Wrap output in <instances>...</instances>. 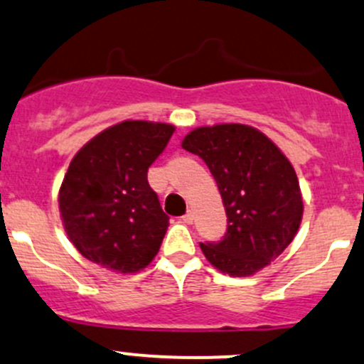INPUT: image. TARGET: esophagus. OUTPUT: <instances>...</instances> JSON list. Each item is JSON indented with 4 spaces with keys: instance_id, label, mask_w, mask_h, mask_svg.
Listing matches in <instances>:
<instances>
[{
    "instance_id": "obj_1",
    "label": "esophagus",
    "mask_w": 364,
    "mask_h": 364,
    "mask_svg": "<svg viewBox=\"0 0 364 364\" xmlns=\"http://www.w3.org/2000/svg\"><path fill=\"white\" fill-rule=\"evenodd\" d=\"M193 220H195V216H193V213L192 211H188L185 214V216H183V221H185L186 225H192L193 223Z\"/></svg>"
}]
</instances>
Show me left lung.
I'll list each match as a JSON object with an SVG mask.
<instances>
[{"label": "left lung", "instance_id": "1", "mask_svg": "<svg viewBox=\"0 0 364 364\" xmlns=\"http://www.w3.org/2000/svg\"><path fill=\"white\" fill-rule=\"evenodd\" d=\"M216 179L228 228L223 240L200 244L205 259L232 277H250L274 262L300 228L304 197L288 156L258 129L216 124L181 141Z\"/></svg>", "mask_w": 364, "mask_h": 364}]
</instances>
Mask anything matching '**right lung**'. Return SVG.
Returning <instances> with one entry per match:
<instances>
[{
  "label": "right lung",
  "instance_id": "right-lung-1",
  "mask_svg": "<svg viewBox=\"0 0 364 364\" xmlns=\"http://www.w3.org/2000/svg\"><path fill=\"white\" fill-rule=\"evenodd\" d=\"M174 131L162 122L124 120L76 151L59 188V211L83 258L118 274L153 262L169 216L148 185V167Z\"/></svg>",
  "mask_w": 364,
  "mask_h": 364
}]
</instances>
